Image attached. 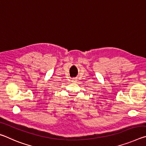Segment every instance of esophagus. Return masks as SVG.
<instances>
[{"mask_svg":"<svg viewBox=\"0 0 146 146\" xmlns=\"http://www.w3.org/2000/svg\"><path fill=\"white\" fill-rule=\"evenodd\" d=\"M73 82H76V81H77V80H76V78H73Z\"/></svg>","mask_w":146,"mask_h":146,"instance_id":"34e87169","label":"esophagus"}]
</instances>
